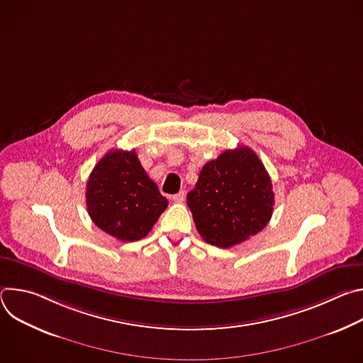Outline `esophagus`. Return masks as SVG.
Wrapping results in <instances>:
<instances>
[{
	"label": "esophagus",
	"instance_id": "1",
	"mask_svg": "<svg viewBox=\"0 0 363 363\" xmlns=\"http://www.w3.org/2000/svg\"><path fill=\"white\" fill-rule=\"evenodd\" d=\"M172 199L175 201V202H184V199H185V192L184 191H181V192H178V194H175L174 196H172Z\"/></svg>",
	"mask_w": 363,
	"mask_h": 363
}]
</instances>
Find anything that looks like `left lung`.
Segmentation results:
<instances>
[{"label": "left lung", "instance_id": "left-lung-1", "mask_svg": "<svg viewBox=\"0 0 363 363\" xmlns=\"http://www.w3.org/2000/svg\"><path fill=\"white\" fill-rule=\"evenodd\" d=\"M186 203L199 235L206 242L228 248L269 224L274 192L255 152L240 146L202 167Z\"/></svg>", "mask_w": 363, "mask_h": 363}]
</instances>
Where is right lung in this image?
<instances>
[{"mask_svg":"<svg viewBox=\"0 0 363 363\" xmlns=\"http://www.w3.org/2000/svg\"><path fill=\"white\" fill-rule=\"evenodd\" d=\"M86 205L100 230L121 241H138L167 210L168 199L142 168L135 149H113L89 177Z\"/></svg>","mask_w":363,"mask_h":363,"instance_id":"1","label":"right lung"}]
</instances>
